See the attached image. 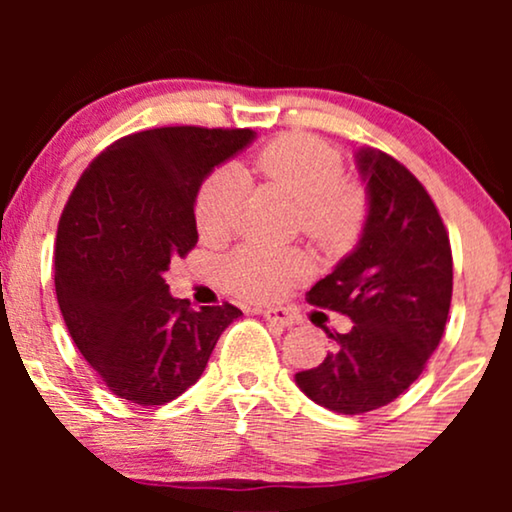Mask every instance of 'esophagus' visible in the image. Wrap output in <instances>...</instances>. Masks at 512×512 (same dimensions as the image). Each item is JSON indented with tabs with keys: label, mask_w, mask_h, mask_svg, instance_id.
<instances>
[{
	"label": "esophagus",
	"mask_w": 512,
	"mask_h": 512,
	"mask_svg": "<svg viewBox=\"0 0 512 512\" xmlns=\"http://www.w3.org/2000/svg\"><path fill=\"white\" fill-rule=\"evenodd\" d=\"M263 319L270 321V324H275V326H282V328H291L298 324L296 314H293L291 310H286V307H272V310H265Z\"/></svg>",
	"instance_id": "obj_1"
}]
</instances>
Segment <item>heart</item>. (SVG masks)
I'll return each mask as SVG.
<instances>
[{"label": "heart", "mask_w": 512, "mask_h": 512, "mask_svg": "<svg viewBox=\"0 0 512 512\" xmlns=\"http://www.w3.org/2000/svg\"><path fill=\"white\" fill-rule=\"evenodd\" d=\"M256 172L300 205V228L326 247L352 242L368 212L366 191L342 179V158L331 144L310 135H284L258 151ZM244 179L233 167L216 170L195 198V223L205 240H223L235 228L242 209ZM237 296L275 300L307 275L300 251L244 247L223 265Z\"/></svg>", "instance_id": "b5f03b06"}]
</instances>
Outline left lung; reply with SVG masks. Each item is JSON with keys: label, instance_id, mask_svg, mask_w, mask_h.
<instances>
[{"label": "left lung", "instance_id": "8db88e82", "mask_svg": "<svg viewBox=\"0 0 512 512\" xmlns=\"http://www.w3.org/2000/svg\"><path fill=\"white\" fill-rule=\"evenodd\" d=\"M368 212L356 247L307 293L354 321L296 384L321 408L361 415L422 375L443 338L452 300V249L436 205L415 174L377 149L356 151Z\"/></svg>", "mask_w": 512, "mask_h": 512}]
</instances>
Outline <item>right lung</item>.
<instances>
[{"label":"right lung","instance_id":"obj_1","mask_svg":"<svg viewBox=\"0 0 512 512\" xmlns=\"http://www.w3.org/2000/svg\"><path fill=\"white\" fill-rule=\"evenodd\" d=\"M254 130L156 128L107 146L69 195L55 240V293L67 331L118 398L165 405L200 380L242 312L191 310L165 284L198 242L195 198Z\"/></svg>","mask_w":512,"mask_h":512}]
</instances>
